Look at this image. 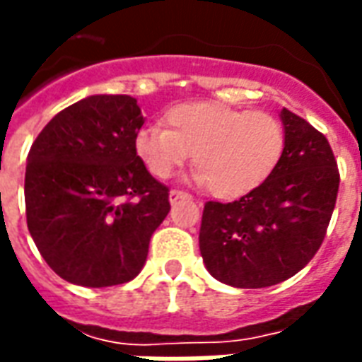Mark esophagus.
<instances>
[{"label": "esophagus", "mask_w": 362, "mask_h": 362, "mask_svg": "<svg viewBox=\"0 0 362 362\" xmlns=\"http://www.w3.org/2000/svg\"><path fill=\"white\" fill-rule=\"evenodd\" d=\"M186 197H189V194L182 192V189H170V194H168V199H170V203L178 202V199H186Z\"/></svg>", "instance_id": "obj_1"}]
</instances>
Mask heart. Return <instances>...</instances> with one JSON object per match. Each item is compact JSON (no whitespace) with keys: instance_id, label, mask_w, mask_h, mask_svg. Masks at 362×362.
<instances>
[{"instance_id":"obj_1","label":"heart","mask_w":362,"mask_h":362,"mask_svg":"<svg viewBox=\"0 0 362 362\" xmlns=\"http://www.w3.org/2000/svg\"><path fill=\"white\" fill-rule=\"evenodd\" d=\"M167 127L136 132L134 149L147 170L168 178L194 155V180L218 197H235L257 188L278 167L286 130L274 115L245 111L215 101H192L165 113Z\"/></svg>"}]
</instances>
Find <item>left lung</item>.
<instances>
[{
  "label": "left lung",
  "instance_id": "1",
  "mask_svg": "<svg viewBox=\"0 0 362 362\" xmlns=\"http://www.w3.org/2000/svg\"><path fill=\"white\" fill-rule=\"evenodd\" d=\"M280 120L286 149L269 178L235 202L203 209V263L234 288H269L297 274L320 247L334 213L339 173L330 144L288 109Z\"/></svg>",
  "mask_w": 362,
  "mask_h": 362
}]
</instances>
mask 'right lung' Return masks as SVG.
<instances>
[{
    "label": "right lung",
    "instance_id": "add662e5",
    "mask_svg": "<svg viewBox=\"0 0 362 362\" xmlns=\"http://www.w3.org/2000/svg\"><path fill=\"white\" fill-rule=\"evenodd\" d=\"M144 122L130 95H90L55 115L32 144L26 224L45 263L66 282L117 286L146 264L170 203L167 186L134 149Z\"/></svg>",
    "mask_w": 362,
    "mask_h": 362
}]
</instances>
